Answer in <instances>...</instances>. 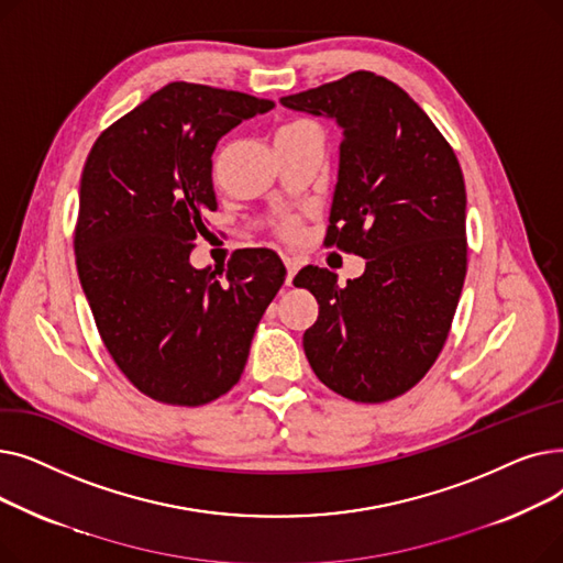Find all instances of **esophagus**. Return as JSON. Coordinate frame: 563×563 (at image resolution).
I'll return each mask as SVG.
<instances>
[{
    "instance_id": "1",
    "label": "esophagus",
    "mask_w": 563,
    "mask_h": 563,
    "mask_svg": "<svg viewBox=\"0 0 563 563\" xmlns=\"http://www.w3.org/2000/svg\"><path fill=\"white\" fill-rule=\"evenodd\" d=\"M285 266H287V285L291 287V280H294V276H297V272H299V262L297 260H285Z\"/></svg>"
}]
</instances>
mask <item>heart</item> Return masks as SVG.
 <instances>
[{"instance_id":"b5f03b06","label":"heart","mask_w":563,"mask_h":563,"mask_svg":"<svg viewBox=\"0 0 563 563\" xmlns=\"http://www.w3.org/2000/svg\"><path fill=\"white\" fill-rule=\"evenodd\" d=\"M306 125H310V123H291V125H285V128L278 132V136H280V134H287V132H294V130H299V128H306ZM274 230H276V234L280 236L283 242H297L299 234H301V221H299V217L285 214V217L276 219Z\"/></svg>"}]
</instances>
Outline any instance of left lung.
<instances>
[{"instance_id": "1", "label": "left lung", "mask_w": 563, "mask_h": 563, "mask_svg": "<svg viewBox=\"0 0 563 563\" xmlns=\"http://www.w3.org/2000/svg\"><path fill=\"white\" fill-rule=\"evenodd\" d=\"M344 130L323 246L367 260L365 274L306 266L294 285L319 303L303 333L317 378L361 404L424 378L448 342L467 272L465 183L454 147L395 81L356 70L280 98Z\"/></svg>"}]
</instances>
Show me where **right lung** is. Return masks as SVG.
Masks as SVG:
<instances>
[{"label":"right lung","mask_w":563,"mask_h":563,"mask_svg":"<svg viewBox=\"0 0 563 563\" xmlns=\"http://www.w3.org/2000/svg\"><path fill=\"white\" fill-rule=\"evenodd\" d=\"M274 107L240 91L173 81L111 123L86 157L75 262L109 356L159 404L202 406L240 380L285 266L240 249L221 269L189 255L217 210L212 153L244 118Z\"/></svg>","instance_id":"add662e5"}]
</instances>
